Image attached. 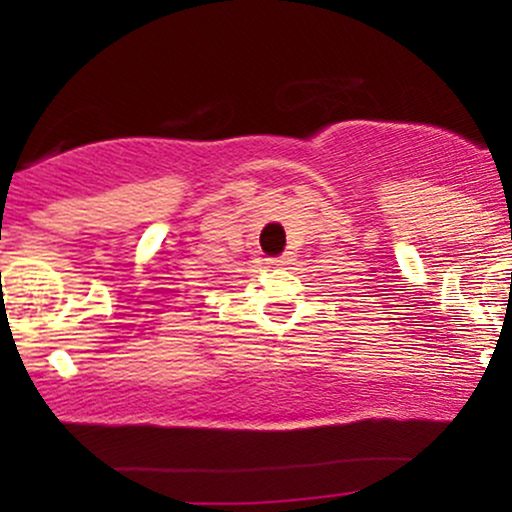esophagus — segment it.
Here are the masks:
<instances>
[{"mask_svg": "<svg viewBox=\"0 0 512 512\" xmlns=\"http://www.w3.org/2000/svg\"><path fill=\"white\" fill-rule=\"evenodd\" d=\"M293 262V255L291 252H284L281 257H272V260H267V264H272V267H286V264Z\"/></svg>", "mask_w": 512, "mask_h": 512, "instance_id": "1", "label": "esophagus"}]
</instances>
